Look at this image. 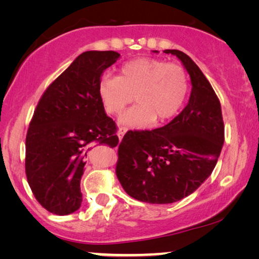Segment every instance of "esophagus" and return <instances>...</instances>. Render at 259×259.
I'll use <instances>...</instances> for the list:
<instances>
[{
    "mask_svg": "<svg viewBox=\"0 0 259 259\" xmlns=\"http://www.w3.org/2000/svg\"><path fill=\"white\" fill-rule=\"evenodd\" d=\"M127 132V128L126 127H119V130H118V137H119V139L121 140L122 139V137L125 136V133Z\"/></svg>",
    "mask_w": 259,
    "mask_h": 259,
    "instance_id": "esophagus-1",
    "label": "esophagus"
}]
</instances>
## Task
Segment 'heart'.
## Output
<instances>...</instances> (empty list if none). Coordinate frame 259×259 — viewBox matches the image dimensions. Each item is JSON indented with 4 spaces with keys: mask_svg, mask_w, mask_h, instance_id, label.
I'll list each match as a JSON object with an SVG mask.
<instances>
[{
    "mask_svg": "<svg viewBox=\"0 0 259 259\" xmlns=\"http://www.w3.org/2000/svg\"><path fill=\"white\" fill-rule=\"evenodd\" d=\"M189 91V76L180 63L139 58L123 63L119 76L106 74L98 93L108 114L119 115L134 100L137 105L121 116L127 126L144 128L165 121L182 108Z\"/></svg>",
    "mask_w": 259,
    "mask_h": 259,
    "instance_id": "obj_1",
    "label": "heart"
}]
</instances>
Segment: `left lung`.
Masks as SVG:
<instances>
[{
  "label": "left lung",
  "instance_id": "8db88e82",
  "mask_svg": "<svg viewBox=\"0 0 259 259\" xmlns=\"http://www.w3.org/2000/svg\"><path fill=\"white\" fill-rule=\"evenodd\" d=\"M191 76L189 104L167 125L128 131L118 148L115 173L125 192L150 204H169L194 192L213 171L224 144L221 101L193 60L166 49Z\"/></svg>",
  "mask_w": 259,
  "mask_h": 259
}]
</instances>
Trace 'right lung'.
Returning a JSON list of instances; mask_svg holds the SVG:
<instances>
[{"label":"right lung","mask_w":259,"mask_h":259,"mask_svg":"<svg viewBox=\"0 0 259 259\" xmlns=\"http://www.w3.org/2000/svg\"><path fill=\"white\" fill-rule=\"evenodd\" d=\"M119 58L113 51L82 53L37 102L26 137V176L34 197L51 213L65 215L80 207L92 145L119 143L98 93L102 73Z\"/></svg>","instance_id":"obj_1"}]
</instances>
